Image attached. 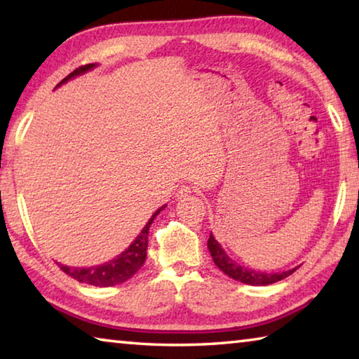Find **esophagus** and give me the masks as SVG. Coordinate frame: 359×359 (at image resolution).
I'll return each mask as SVG.
<instances>
[{
  "mask_svg": "<svg viewBox=\"0 0 359 359\" xmlns=\"http://www.w3.org/2000/svg\"><path fill=\"white\" fill-rule=\"evenodd\" d=\"M191 193H193V188L190 185H182L179 188V191H177V194H175V196H177V199H184V198L188 196V194H191Z\"/></svg>",
  "mask_w": 359,
  "mask_h": 359,
  "instance_id": "1",
  "label": "esophagus"
}]
</instances>
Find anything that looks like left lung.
<instances>
[{
  "label": "left lung",
  "instance_id": "left-lung-1",
  "mask_svg": "<svg viewBox=\"0 0 359 359\" xmlns=\"http://www.w3.org/2000/svg\"><path fill=\"white\" fill-rule=\"evenodd\" d=\"M208 247H209L210 257L214 259V263L217 264L218 269L223 271L228 277L234 278V280L247 283V285H255V287H258V285L276 283L278 280H282V278L291 276L297 269V267H294V269H290L285 272H269V274H267V272L248 269V267L241 266L236 263L234 259H231L212 234L208 241Z\"/></svg>",
  "mask_w": 359,
  "mask_h": 359
}]
</instances>
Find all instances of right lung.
Listing matches in <instances>:
<instances>
[{
	"label": "right lung",
	"mask_w": 359,
	"mask_h": 359,
	"mask_svg": "<svg viewBox=\"0 0 359 359\" xmlns=\"http://www.w3.org/2000/svg\"><path fill=\"white\" fill-rule=\"evenodd\" d=\"M95 65H85L77 68L76 71H72L68 77H65L60 85L68 82L69 79L81 76L83 72H87L90 69H93ZM165 209V205H161L154 215H151L147 224L142 228L141 234L133 241V244L126 248L125 252H121L117 258H114L111 261H106V263L98 264V266H90V267H68L60 264V269H62L65 274H68L69 277L76 278L77 282L81 283H87V285H95V287H114V285L123 283L131 278L136 272L141 269L145 258H147V244H149V228L151 222L155 220V217L160 214V212Z\"/></svg>",
	"instance_id": "1"
}]
</instances>
